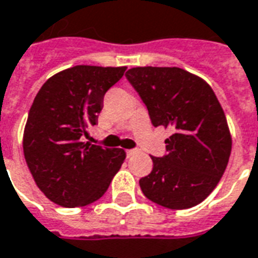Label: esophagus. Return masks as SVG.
<instances>
[{
	"label": "esophagus",
	"instance_id": "1",
	"mask_svg": "<svg viewBox=\"0 0 258 258\" xmlns=\"http://www.w3.org/2000/svg\"><path fill=\"white\" fill-rule=\"evenodd\" d=\"M137 152H138L137 149H127V151H125V154H127V156H128V158L130 156H134Z\"/></svg>",
	"mask_w": 258,
	"mask_h": 258
}]
</instances>
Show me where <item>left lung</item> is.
Returning a JSON list of instances; mask_svg holds the SVG:
<instances>
[{
  "label": "left lung",
  "instance_id": "8db88e82",
  "mask_svg": "<svg viewBox=\"0 0 258 258\" xmlns=\"http://www.w3.org/2000/svg\"><path fill=\"white\" fill-rule=\"evenodd\" d=\"M125 77L155 127H172L167 155L152 158L140 180L144 196L170 210L203 203L225 173L232 137L222 106L204 79L177 67H135Z\"/></svg>",
  "mask_w": 258,
  "mask_h": 258
}]
</instances>
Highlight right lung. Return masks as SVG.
Listing matches in <instances>:
<instances>
[{
  "label": "right lung",
  "mask_w": 258,
  "mask_h": 258,
  "mask_svg": "<svg viewBox=\"0 0 258 258\" xmlns=\"http://www.w3.org/2000/svg\"><path fill=\"white\" fill-rule=\"evenodd\" d=\"M127 67L75 66L48 78L37 92L23 131V155L35 183L54 204L95 203L125 159L121 148L82 142L95 125L104 93Z\"/></svg>",
  "instance_id": "1"
}]
</instances>
